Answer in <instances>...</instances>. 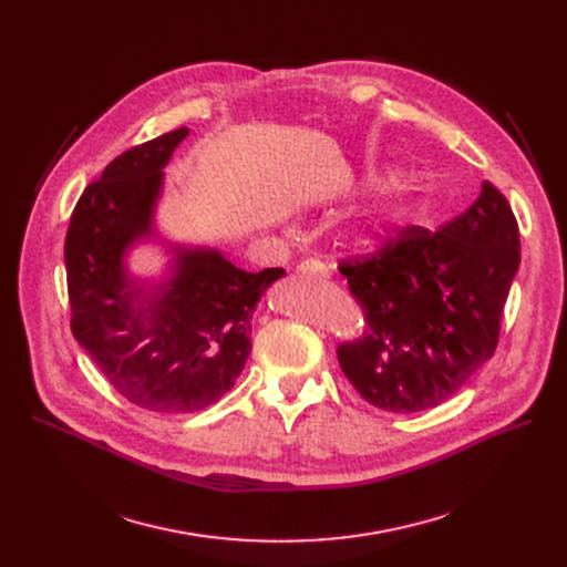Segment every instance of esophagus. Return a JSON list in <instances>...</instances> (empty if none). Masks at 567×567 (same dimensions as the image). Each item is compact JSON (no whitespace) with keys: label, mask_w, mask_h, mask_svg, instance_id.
Here are the masks:
<instances>
[{"label":"esophagus","mask_w":567,"mask_h":567,"mask_svg":"<svg viewBox=\"0 0 567 567\" xmlns=\"http://www.w3.org/2000/svg\"><path fill=\"white\" fill-rule=\"evenodd\" d=\"M299 274L308 276V278H329V268H326L321 261L317 259H306L299 264Z\"/></svg>","instance_id":"esophagus-1"}]
</instances>
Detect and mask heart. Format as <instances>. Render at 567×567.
<instances>
[{
    "label": "heart",
    "instance_id": "1",
    "mask_svg": "<svg viewBox=\"0 0 567 567\" xmlns=\"http://www.w3.org/2000/svg\"><path fill=\"white\" fill-rule=\"evenodd\" d=\"M404 195H406V186H402V184H395L393 188L385 190V197L370 214V218L363 223V227L359 229V234H355V238H359V241H370V238H374L377 234L389 229L402 212Z\"/></svg>",
    "mask_w": 567,
    "mask_h": 567
}]
</instances>
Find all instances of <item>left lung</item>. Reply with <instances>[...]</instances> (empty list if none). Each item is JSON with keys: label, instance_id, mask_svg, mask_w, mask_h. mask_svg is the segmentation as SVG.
<instances>
[{"label": "left lung", "instance_id": "left-lung-1", "mask_svg": "<svg viewBox=\"0 0 567 567\" xmlns=\"http://www.w3.org/2000/svg\"><path fill=\"white\" fill-rule=\"evenodd\" d=\"M519 259L515 214L489 182L436 231L404 227L379 252L342 259L365 326L338 347L344 377L391 413L451 400L496 351Z\"/></svg>", "mask_w": 567, "mask_h": 567}]
</instances>
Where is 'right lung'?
<instances>
[{"mask_svg": "<svg viewBox=\"0 0 567 567\" xmlns=\"http://www.w3.org/2000/svg\"><path fill=\"white\" fill-rule=\"evenodd\" d=\"M186 135L176 128L116 156L78 199L64 244L75 340L118 395L158 413H193L231 389L261 293L285 276L176 244L161 282L131 276L128 250L156 236L163 167Z\"/></svg>", "mask_w": 567, "mask_h": 567, "instance_id": "1", "label": "right lung"}]
</instances>
